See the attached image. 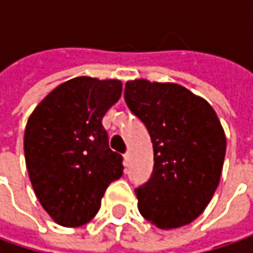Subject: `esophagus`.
Masks as SVG:
<instances>
[{
  "instance_id": "obj_1",
  "label": "esophagus",
  "mask_w": 253,
  "mask_h": 253,
  "mask_svg": "<svg viewBox=\"0 0 253 253\" xmlns=\"http://www.w3.org/2000/svg\"><path fill=\"white\" fill-rule=\"evenodd\" d=\"M129 159H131V152H125V153H124V165H125V166L129 165Z\"/></svg>"
}]
</instances>
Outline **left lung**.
Segmentation results:
<instances>
[{
	"mask_svg": "<svg viewBox=\"0 0 253 253\" xmlns=\"http://www.w3.org/2000/svg\"><path fill=\"white\" fill-rule=\"evenodd\" d=\"M125 102L151 135L153 171L135 190L139 212L161 229L199 217L218 187L227 138L212 107L176 83L125 84Z\"/></svg>",
	"mask_w": 253,
	"mask_h": 253,
	"instance_id": "8db88e82",
	"label": "left lung"
}]
</instances>
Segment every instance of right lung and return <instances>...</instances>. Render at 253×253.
<instances>
[{
  "label": "right lung",
  "mask_w": 253,
  "mask_h": 253,
  "mask_svg": "<svg viewBox=\"0 0 253 253\" xmlns=\"http://www.w3.org/2000/svg\"><path fill=\"white\" fill-rule=\"evenodd\" d=\"M121 92V80L74 77L49 92L28 120L26 169L39 203L59 225L87 224L110 183L122 176V156L110 149L102 126Z\"/></svg>",
  "instance_id": "right-lung-1"
}]
</instances>
